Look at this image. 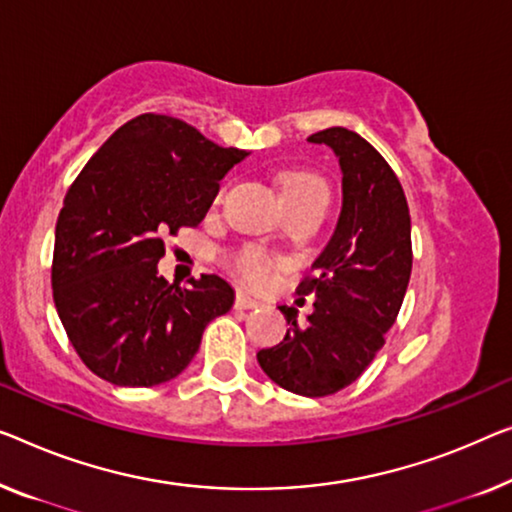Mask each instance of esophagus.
<instances>
[{
  "mask_svg": "<svg viewBox=\"0 0 512 512\" xmlns=\"http://www.w3.org/2000/svg\"><path fill=\"white\" fill-rule=\"evenodd\" d=\"M234 305H236V308H239V310H255V308H259V305H262V303H259L257 299H253V296H248L246 292H239V294H236Z\"/></svg>",
  "mask_w": 512,
  "mask_h": 512,
  "instance_id": "1",
  "label": "esophagus"
}]
</instances>
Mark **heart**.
I'll return each instance as SVG.
<instances>
[{"mask_svg":"<svg viewBox=\"0 0 512 512\" xmlns=\"http://www.w3.org/2000/svg\"><path fill=\"white\" fill-rule=\"evenodd\" d=\"M280 188H282V195H294V193H305V190L324 188V181L319 179L317 174H310V172H285L280 174ZM239 271L248 282H253V285H262V282L269 280L271 264L269 259L262 257L259 253H243L239 257Z\"/></svg>","mask_w":512,"mask_h":512,"instance_id":"obj_1","label":"heart"}]
</instances>
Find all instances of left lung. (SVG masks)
Instances as JSON below:
<instances>
[{
  "mask_svg": "<svg viewBox=\"0 0 512 512\" xmlns=\"http://www.w3.org/2000/svg\"><path fill=\"white\" fill-rule=\"evenodd\" d=\"M340 163L342 209L326 248L312 262L301 296L315 310L280 305L289 329L280 345L257 352L266 377L305 398L338 393L363 375L384 347L411 276V218L391 165L361 135L342 126L308 137Z\"/></svg>",
  "mask_w": 512,
  "mask_h": 512,
  "instance_id": "1",
  "label": "left lung"
}]
</instances>
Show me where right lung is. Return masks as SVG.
Masks as SVG:
<instances>
[{
	"label": "right lung",
	"mask_w": 512,
	"mask_h": 512,
	"mask_svg": "<svg viewBox=\"0 0 512 512\" xmlns=\"http://www.w3.org/2000/svg\"><path fill=\"white\" fill-rule=\"evenodd\" d=\"M246 156L181 119L140 114L75 179L57 218L52 296L94 375L128 388L165 384L193 361L209 322L230 312V282L211 273L181 289L158 276V262L165 236L200 225Z\"/></svg>",
	"instance_id": "obj_1"
}]
</instances>
